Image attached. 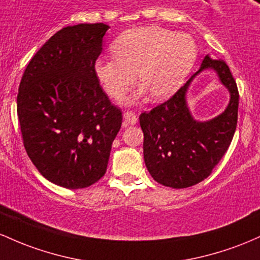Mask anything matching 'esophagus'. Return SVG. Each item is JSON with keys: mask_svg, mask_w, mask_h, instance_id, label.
<instances>
[{"mask_svg": "<svg viewBox=\"0 0 260 260\" xmlns=\"http://www.w3.org/2000/svg\"><path fill=\"white\" fill-rule=\"evenodd\" d=\"M122 116H124V121L126 125H134L138 122V116H136L135 113L125 112L124 114H122Z\"/></svg>", "mask_w": 260, "mask_h": 260, "instance_id": "obj_1", "label": "esophagus"}]
</instances>
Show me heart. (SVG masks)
I'll return each mask as SVG.
<instances>
[{"instance_id":"1","label":"heart","mask_w":260,"mask_h":260,"mask_svg":"<svg viewBox=\"0 0 260 260\" xmlns=\"http://www.w3.org/2000/svg\"><path fill=\"white\" fill-rule=\"evenodd\" d=\"M115 59L95 60L94 74L109 97L120 99L138 81L142 88L129 102L150 93L153 101L169 97L197 59L189 34L148 25L125 31L113 43Z\"/></svg>"}]
</instances>
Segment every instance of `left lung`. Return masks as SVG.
Segmentation results:
<instances>
[{"instance_id":"8db88e82","label":"left lung","mask_w":260,"mask_h":260,"mask_svg":"<svg viewBox=\"0 0 260 260\" xmlns=\"http://www.w3.org/2000/svg\"><path fill=\"white\" fill-rule=\"evenodd\" d=\"M211 69L230 93L226 109L210 121H197L188 109L186 93L193 78ZM238 89L223 60L206 55L200 69L169 101L140 115L144 131V159L159 184L188 188L208 178L226 153L237 126Z\"/></svg>"}]
</instances>
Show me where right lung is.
Here are the masks:
<instances>
[{
  "instance_id": "right-lung-1",
  "label": "right lung",
  "mask_w": 260,
  "mask_h": 260,
  "mask_svg": "<svg viewBox=\"0 0 260 260\" xmlns=\"http://www.w3.org/2000/svg\"><path fill=\"white\" fill-rule=\"evenodd\" d=\"M109 25L60 29L25 67L17 95L23 144L44 178L67 189L94 184L107 171L121 110L94 74Z\"/></svg>"
}]
</instances>
